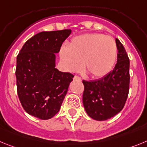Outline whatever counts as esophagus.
<instances>
[{"label":"esophagus","mask_w":147,"mask_h":147,"mask_svg":"<svg viewBox=\"0 0 147 147\" xmlns=\"http://www.w3.org/2000/svg\"><path fill=\"white\" fill-rule=\"evenodd\" d=\"M74 80H76V81H81V78L77 75H75V77H74Z\"/></svg>","instance_id":"obj_1"}]
</instances>
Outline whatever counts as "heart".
<instances>
[{
    "mask_svg": "<svg viewBox=\"0 0 147 147\" xmlns=\"http://www.w3.org/2000/svg\"><path fill=\"white\" fill-rule=\"evenodd\" d=\"M61 59L69 72L84 71L93 78H100L110 72L117 58L115 41L110 36L89 33L75 37L69 49L62 47Z\"/></svg>",
    "mask_w": 147,
    "mask_h": 147,
    "instance_id": "heart-1",
    "label": "heart"
}]
</instances>
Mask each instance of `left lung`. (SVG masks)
<instances>
[{
  "instance_id": "8db88e82",
  "label": "left lung",
  "mask_w": 147,
  "mask_h": 147,
  "mask_svg": "<svg viewBox=\"0 0 147 147\" xmlns=\"http://www.w3.org/2000/svg\"><path fill=\"white\" fill-rule=\"evenodd\" d=\"M117 63L112 71L98 80L83 81V104L88 115L96 121H106L119 113L129 90V60L123 44L115 39Z\"/></svg>"
}]
</instances>
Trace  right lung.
Masks as SVG:
<instances>
[{"instance_id": "add662e5", "label": "right lung", "mask_w": 147, "mask_h": 147, "mask_svg": "<svg viewBox=\"0 0 147 147\" xmlns=\"http://www.w3.org/2000/svg\"><path fill=\"white\" fill-rule=\"evenodd\" d=\"M71 29L41 32L24 43L17 56L19 100L28 114L47 120L60 110L74 75L55 68V54Z\"/></svg>"}]
</instances>
